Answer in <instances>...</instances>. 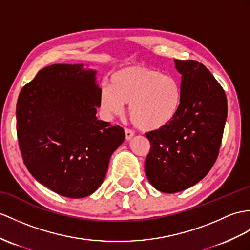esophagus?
<instances>
[{"label":"esophagus","instance_id":"34e87169","mask_svg":"<svg viewBox=\"0 0 250 250\" xmlns=\"http://www.w3.org/2000/svg\"><path fill=\"white\" fill-rule=\"evenodd\" d=\"M133 135H135V132H133V130L129 129V128H125V138L126 140H129L133 137Z\"/></svg>","mask_w":250,"mask_h":250}]
</instances>
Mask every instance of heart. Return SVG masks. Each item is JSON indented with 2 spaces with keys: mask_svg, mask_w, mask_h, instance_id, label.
Returning a JSON list of instances; mask_svg holds the SVG:
<instances>
[{
  "mask_svg": "<svg viewBox=\"0 0 250 250\" xmlns=\"http://www.w3.org/2000/svg\"><path fill=\"white\" fill-rule=\"evenodd\" d=\"M111 86L101 89V107L117 114L128 105L131 122L143 130H156L167 125L178 114L182 92L179 82L148 66L135 64L113 73Z\"/></svg>",
  "mask_w": 250,
  "mask_h": 250,
  "instance_id": "1",
  "label": "heart"
}]
</instances>
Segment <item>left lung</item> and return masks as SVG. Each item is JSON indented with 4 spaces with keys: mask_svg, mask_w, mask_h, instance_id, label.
<instances>
[{
    "mask_svg": "<svg viewBox=\"0 0 250 250\" xmlns=\"http://www.w3.org/2000/svg\"><path fill=\"white\" fill-rule=\"evenodd\" d=\"M175 64L182 75L180 110L167 125L145 133L150 143L145 173L163 193L186 190L209 173L228 112L226 93L203 63L175 60Z\"/></svg>",
    "mask_w": 250,
    "mask_h": 250,
    "instance_id": "left-lung-1",
    "label": "left lung"
}]
</instances>
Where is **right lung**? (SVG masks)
<instances>
[{"instance_id": "add662e5", "label": "right lung", "mask_w": 250, "mask_h": 250, "mask_svg": "<svg viewBox=\"0 0 250 250\" xmlns=\"http://www.w3.org/2000/svg\"><path fill=\"white\" fill-rule=\"evenodd\" d=\"M101 89L83 64H53L21 90L17 136L22 159L40 184L59 195L83 198L104 180L121 126L96 118Z\"/></svg>"}]
</instances>
